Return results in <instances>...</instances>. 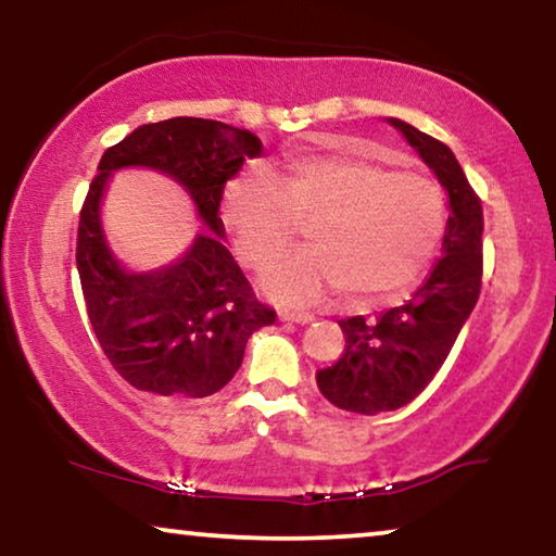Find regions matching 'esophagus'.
Instances as JSON below:
<instances>
[{
    "label": "esophagus",
    "instance_id": "esophagus-1",
    "mask_svg": "<svg viewBox=\"0 0 556 556\" xmlns=\"http://www.w3.org/2000/svg\"><path fill=\"white\" fill-rule=\"evenodd\" d=\"M279 319L281 323H296V325H307V323H312V317L309 312H296V309H281L279 312Z\"/></svg>",
    "mask_w": 556,
    "mask_h": 556
}]
</instances>
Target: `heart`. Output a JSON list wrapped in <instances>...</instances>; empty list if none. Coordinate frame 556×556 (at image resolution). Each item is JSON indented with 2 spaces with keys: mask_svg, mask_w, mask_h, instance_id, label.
Here are the masks:
<instances>
[{
  "mask_svg": "<svg viewBox=\"0 0 556 556\" xmlns=\"http://www.w3.org/2000/svg\"><path fill=\"white\" fill-rule=\"evenodd\" d=\"M222 218L249 269L267 267L308 224V249L264 271L275 302L309 304L340 289L342 300L372 304L424 277L443 239L445 201L433 178L340 148L289 159L275 178H231Z\"/></svg>",
  "mask_w": 556,
  "mask_h": 556,
  "instance_id": "obj_1",
  "label": "heart"
}]
</instances>
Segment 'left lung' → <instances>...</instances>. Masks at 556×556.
<instances>
[{
	"label": "left lung",
	"mask_w": 556,
	"mask_h": 556,
	"mask_svg": "<svg viewBox=\"0 0 556 556\" xmlns=\"http://www.w3.org/2000/svg\"><path fill=\"white\" fill-rule=\"evenodd\" d=\"M388 123L403 132L448 193V222L443 256L408 302L375 319H340L345 353L332 367L317 370V388L332 405L359 416L397 410L424 393L481 292L483 211L464 168L441 140L397 118Z\"/></svg>",
	"instance_id": "8db88e82"
}]
</instances>
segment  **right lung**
I'll use <instances>...</instances> for the list:
<instances>
[{
    "mask_svg": "<svg viewBox=\"0 0 556 556\" xmlns=\"http://www.w3.org/2000/svg\"><path fill=\"white\" fill-rule=\"evenodd\" d=\"M262 153L254 132L206 118L140 125L108 148L77 226L85 307L105 357L132 388L166 397H206L237 375L247 342L275 325L239 264L222 244L218 203L247 159ZM121 167H153L181 182L207 229L166 268L132 273L106 247L99 203Z\"/></svg>",
    "mask_w": 556,
    "mask_h": 556,
    "instance_id": "right-lung-1",
    "label": "right lung"
}]
</instances>
